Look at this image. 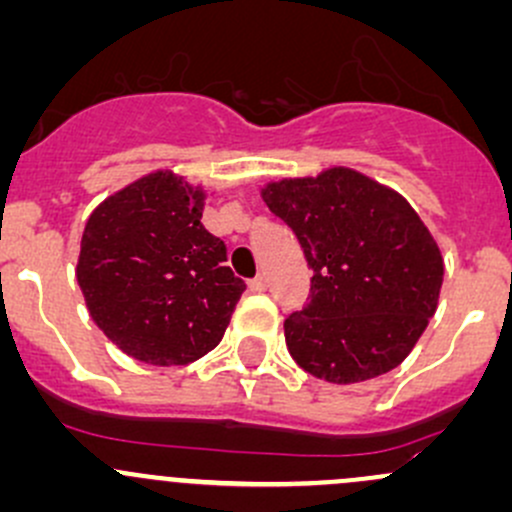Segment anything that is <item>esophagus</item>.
<instances>
[{"label":"esophagus","instance_id":"esophagus-1","mask_svg":"<svg viewBox=\"0 0 512 512\" xmlns=\"http://www.w3.org/2000/svg\"><path fill=\"white\" fill-rule=\"evenodd\" d=\"M250 292L252 294H262V292H267V279L262 277H255V279H250Z\"/></svg>","mask_w":512,"mask_h":512}]
</instances>
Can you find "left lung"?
Wrapping results in <instances>:
<instances>
[{
  "label": "left lung",
  "instance_id": "8db88e82",
  "mask_svg": "<svg viewBox=\"0 0 512 512\" xmlns=\"http://www.w3.org/2000/svg\"><path fill=\"white\" fill-rule=\"evenodd\" d=\"M262 198L314 270L309 301L284 319L299 368L336 385L397 368L437 311L444 279L422 218L400 193L346 166L272 181Z\"/></svg>",
  "mask_w": 512,
  "mask_h": 512
}]
</instances>
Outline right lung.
I'll return each instance as SVG.
<instances>
[{"mask_svg": "<svg viewBox=\"0 0 512 512\" xmlns=\"http://www.w3.org/2000/svg\"><path fill=\"white\" fill-rule=\"evenodd\" d=\"M206 193L154 171L105 198L85 223L75 267L100 331L152 365L213 351L245 282L225 267V242L201 223Z\"/></svg>", "mask_w": 512, "mask_h": 512, "instance_id": "right-lung-1", "label": "right lung"}]
</instances>
